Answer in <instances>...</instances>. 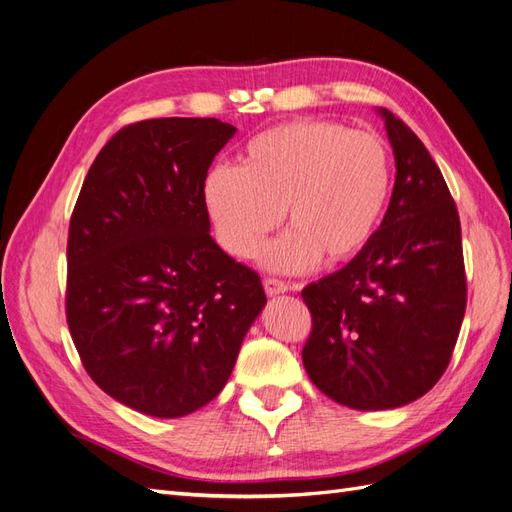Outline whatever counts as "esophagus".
I'll use <instances>...</instances> for the list:
<instances>
[{
    "label": "esophagus",
    "instance_id": "obj_1",
    "mask_svg": "<svg viewBox=\"0 0 512 512\" xmlns=\"http://www.w3.org/2000/svg\"><path fill=\"white\" fill-rule=\"evenodd\" d=\"M265 292L269 294V297H275V294H284L288 292V284L282 282V280H275V277H265Z\"/></svg>",
    "mask_w": 512,
    "mask_h": 512
}]
</instances>
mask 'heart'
Listing matches in <instances>:
<instances>
[{"label":"heart","instance_id":"b5f03b06","mask_svg":"<svg viewBox=\"0 0 512 512\" xmlns=\"http://www.w3.org/2000/svg\"><path fill=\"white\" fill-rule=\"evenodd\" d=\"M393 156L382 136L344 123L305 119L271 128L243 149L239 168L215 166L203 200L224 250L250 258L280 224L262 262L305 271L348 262L374 237L389 205Z\"/></svg>","mask_w":512,"mask_h":512}]
</instances>
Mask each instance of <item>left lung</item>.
Here are the masks:
<instances>
[{
    "label": "left lung",
    "mask_w": 512,
    "mask_h": 512,
    "mask_svg": "<svg viewBox=\"0 0 512 512\" xmlns=\"http://www.w3.org/2000/svg\"><path fill=\"white\" fill-rule=\"evenodd\" d=\"M395 156L389 209L344 269L303 288L309 380L354 410L406 406L433 389L457 344L468 288L455 200L404 121L378 111Z\"/></svg>",
    "instance_id": "obj_1"
}]
</instances>
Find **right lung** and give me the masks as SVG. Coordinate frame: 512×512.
<instances>
[{"instance_id": "obj_1", "label": "right lung", "mask_w": 512, "mask_h": 512, "mask_svg": "<svg viewBox=\"0 0 512 512\" xmlns=\"http://www.w3.org/2000/svg\"><path fill=\"white\" fill-rule=\"evenodd\" d=\"M237 128L130 123L91 164L68 230L66 316L83 367L119 404L185 416L218 395L267 303L209 235L203 183Z\"/></svg>"}]
</instances>
